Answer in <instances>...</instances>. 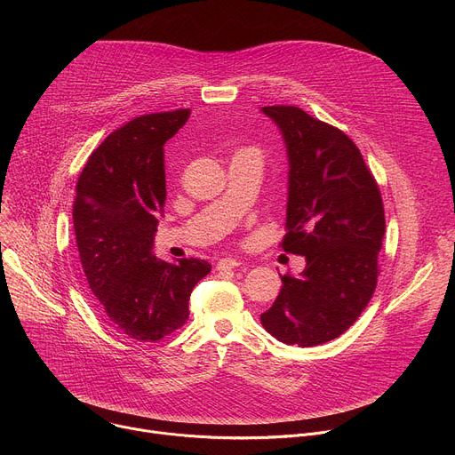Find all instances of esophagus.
Listing matches in <instances>:
<instances>
[{
  "label": "esophagus",
  "mask_w": 455,
  "mask_h": 455,
  "mask_svg": "<svg viewBox=\"0 0 455 455\" xmlns=\"http://www.w3.org/2000/svg\"><path fill=\"white\" fill-rule=\"evenodd\" d=\"M237 267H241V261H237V259H234V257H223L218 263V270H232Z\"/></svg>",
  "instance_id": "34e87169"
}]
</instances>
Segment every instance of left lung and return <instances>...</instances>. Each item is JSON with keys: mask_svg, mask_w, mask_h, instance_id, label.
Instances as JSON below:
<instances>
[{"mask_svg": "<svg viewBox=\"0 0 455 455\" xmlns=\"http://www.w3.org/2000/svg\"><path fill=\"white\" fill-rule=\"evenodd\" d=\"M261 111L281 129L288 151L283 250L306 257L299 277L261 315L265 330L288 346L311 347L340 337L369 304L385 234L381 194L362 153L340 132L295 106Z\"/></svg>", "mask_w": 455, "mask_h": 455, "instance_id": "left-lung-1", "label": "left lung"}]
</instances>
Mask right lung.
<instances>
[{"label":"right lung","mask_w":455,"mask_h":455,"mask_svg":"<svg viewBox=\"0 0 455 455\" xmlns=\"http://www.w3.org/2000/svg\"><path fill=\"white\" fill-rule=\"evenodd\" d=\"M190 109L142 115L106 137L90 155L74 202V228L90 291L120 333L156 342L188 318L192 288L211 265L165 263L153 255L165 204L164 146Z\"/></svg>","instance_id":"right-lung-1"}]
</instances>
